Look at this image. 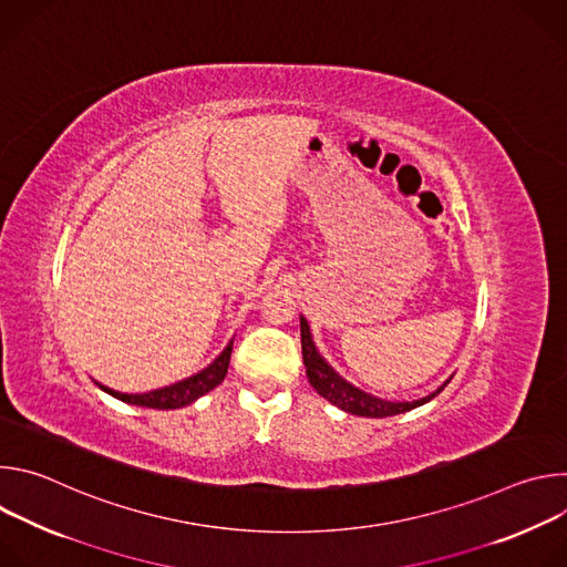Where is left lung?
I'll use <instances>...</instances> for the list:
<instances>
[{
  "instance_id": "left-lung-1",
  "label": "left lung",
  "mask_w": 567,
  "mask_h": 567,
  "mask_svg": "<svg viewBox=\"0 0 567 567\" xmlns=\"http://www.w3.org/2000/svg\"><path fill=\"white\" fill-rule=\"evenodd\" d=\"M300 343H302V363L307 368V379L311 383V388L320 394L326 396L334 406H339L346 413L359 415V417H392L399 413H406L413 411L422 403L431 401L435 394H440L444 390V385L451 381H446L444 385H440L433 394L422 396L417 401H385L379 396H372L359 388H354L352 383H348L343 377H339L334 372V368L322 359L311 341V332L307 320L300 316Z\"/></svg>"
}]
</instances>
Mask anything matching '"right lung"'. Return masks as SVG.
Returning a JSON list of instances; mask_svg holds the SVG:
<instances>
[{
  "label": "right lung",
  "mask_w": 567,
  "mask_h": 567,
  "mask_svg": "<svg viewBox=\"0 0 567 567\" xmlns=\"http://www.w3.org/2000/svg\"><path fill=\"white\" fill-rule=\"evenodd\" d=\"M230 350H233V341L224 348V352L208 368H204L202 372H197V374H193L184 381L166 385V388L150 390V392H143V394H125V392H116L107 385H101V388L107 394H112V396H116L125 403H132V406L156 409V411L182 409V406H188V403H193L195 399H199L202 394L210 392L215 385H219L224 381L226 370H228V361H230Z\"/></svg>",
  "instance_id": "1"
}]
</instances>
